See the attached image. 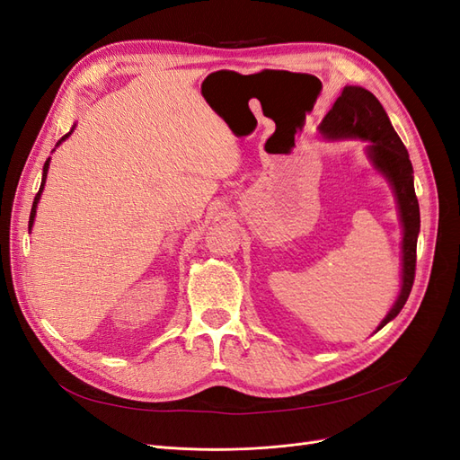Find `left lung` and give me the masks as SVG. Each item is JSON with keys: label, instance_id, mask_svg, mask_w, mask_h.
I'll list each match as a JSON object with an SVG mask.
<instances>
[{"label": "left lung", "instance_id": "obj_1", "mask_svg": "<svg viewBox=\"0 0 460 460\" xmlns=\"http://www.w3.org/2000/svg\"><path fill=\"white\" fill-rule=\"evenodd\" d=\"M320 132L326 137H332V140H338V137H363V140H368V155L372 163L376 164V169L387 176L395 191L401 222L402 228H405V235H402V286L394 309L382 320L380 328H384L389 320H394L401 313L414 284L420 208L414 193L409 153L394 130L392 122H389L382 103L376 100L374 93L360 86L343 88L341 95L328 111L323 124H320Z\"/></svg>", "mask_w": 460, "mask_h": 460}]
</instances>
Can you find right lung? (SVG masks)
I'll use <instances>...</instances> for the list:
<instances>
[{"label":"right lung","instance_id":"add662e5","mask_svg":"<svg viewBox=\"0 0 460 460\" xmlns=\"http://www.w3.org/2000/svg\"><path fill=\"white\" fill-rule=\"evenodd\" d=\"M73 132V130H71ZM68 132V134H71ZM68 134H65L63 137H61V142L65 140V137H68ZM59 142V144H61ZM48 169H49V159L46 161V164H44V174H41V186H40V190H38V193H36V198H34V203H32V211H31V220H29V228H32V222H34V217H36V205H38V201H40V196H41V190H44V182H46V176H48Z\"/></svg>","mask_w":460,"mask_h":460}]
</instances>
